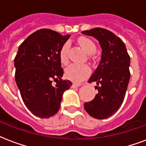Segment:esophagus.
<instances>
[{
    "label": "esophagus",
    "instance_id": "esophagus-1",
    "mask_svg": "<svg viewBox=\"0 0 146 146\" xmlns=\"http://www.w3.org/2000/svg\"><path fill=\"white\" fill-rule=\"evenodd\" d=\"M81 86V84L80 83H77V82H73V86H72L73 87H79Z\"/></svg>",
    "mask_w": 146,
    "mask_h": 146
}]
</instances>
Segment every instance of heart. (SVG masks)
Segmentation results:
<instances>
[{
    "instance_id": "heart-1",
    "label": "heart",
    "mask_w": 146,
    "mask_h": 146,
    "mask_svg": "<svg viewBox=\"0 0 146 146\" xmlns=\"http://www.w3.org/2000/svg\"><path fill=\"white\" fill-rule=\"evenodd\" d=\"M79 44L82 49L89 54H92L96 52V46L91 39L88 38L82 37L79 39ZM70 49V43L66 42L62 46L60 50V59L61 63L66 64L68 63V53ZM90 68L88 65H79V64H71L66 69L65 76L68 80L75 82H80L84 80L90 74Z\"/></svg>"
}]
</instances>
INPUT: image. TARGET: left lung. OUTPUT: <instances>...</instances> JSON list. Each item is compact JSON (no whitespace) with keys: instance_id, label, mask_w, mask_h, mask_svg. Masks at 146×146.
Segmentation results:
<instances>
[{"instance_id":"obj_1","label":"left lung","mask_w":146,"mask_h":146,"mask_svg":"<svg viewBox=\"0 0 146 146\" xmlns=\"http://www.w3.org/2000/svg\"><path fill=\"white\" fill-rule=\"evenodd\" d=\"M82 33L96 38L102 49L99 65L88 81L96 82L98 92L93 100L85 103L84 108L92 117L106 119L124 100L130 78V57L123 42L111 31L94 28Z\"/></svg>"}]
</instances>
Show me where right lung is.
Instances as JSON below:
<instances>
[{
  "mask_svg": "<svg viewBox=\"0 0 146 146\" xmlns=\"http://www.w3.org/2000/svg\"><path fill=\"white\" fill-rule=\"evenodd\" d=\"M70 36L42 29L19 45L14 59L15 80L24 104L36 117L49 118L57 113L63 93L72 86L70 80H62L60 59V48Z\"/></svg>",
  "mask_w": 146,
  "mask_h": 146,
  "instance_id": "1",
  "label": "right lung"
}]
</instances>
